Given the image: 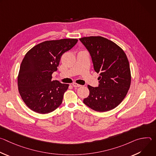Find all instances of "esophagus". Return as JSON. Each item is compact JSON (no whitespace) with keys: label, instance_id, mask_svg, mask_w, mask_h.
<instances>
[{"label":"esophagus","instance_id":"esophagus-1","mask_svg":"<svg viewBox=\"0 0 156 156\" xmlns=\"http://www.w3.org/2000/svg\"><path fill=\"white\" fill-rule=\"evenodd\" d=\"M72 85H73V87H80V86H81L80 84H77V83H72Z\"/></svg>","mask_w":156,"mask_h":156}]
</instances>
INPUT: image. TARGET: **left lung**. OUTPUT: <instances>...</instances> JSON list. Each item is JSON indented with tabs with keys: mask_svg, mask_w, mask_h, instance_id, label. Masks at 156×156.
<instances>
[{
	"mask_svg": "<svg viewBox=\"0 0 156 156\" xmlns=\"http://www.w3.org/2000/svg\"><path fill=\"white\" fill-rule=\"evenodd\" d=\"M90 54L94 69L99 73L98 87L90 85V95L83 102L98 112H106L118 106L125 98L131 84L127 57L118 45L101 36L80 39Z\"/></svg>",
	"mask_w": 156,
	"mask_h": 156,
	"instance_id": "obj_1",
	"label": "left lung"
}]
</instances>
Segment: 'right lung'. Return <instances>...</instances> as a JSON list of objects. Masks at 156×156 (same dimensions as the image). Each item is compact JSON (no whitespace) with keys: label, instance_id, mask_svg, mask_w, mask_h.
Wrapping results in <instances>:
<instances>
[{"label":"right lung","instance_id":"obj_1","mask_svg":"<svg viewBox=\"0 0 156 156\" xmlns=\"http://www.w3.org/2000/svg\"><path fill=\"white\" fill-rule=\"evenodd\" d=\"M76 39L46 41L31 49L25 55L18 76L19 93L34 112L50 113L62 102L69 84L52 80L62 55L77 43Z\"/></svg>","mask_w":156,"mask_h":156}]
</instances>
